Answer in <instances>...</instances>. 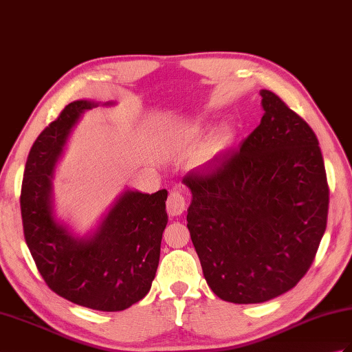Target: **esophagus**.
<instances>
[{
	"label": "esophagus",
	"instance_id": "1",
	"mask_svg": "<svg viewBox=\"0 0 352 352\" xmlns=\"http://www.w3.org/2000/svg\"><path fill=\"white\" fill-rule=\"evenodd\" d=\"M166 210L169 216H179L184 213L186 210V198L179 190H173L168 196L166 201Z\"/></svg>",
	"mask_w": 352,
	"mask_h": 352
}]
</instances>
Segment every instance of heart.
Listing matches in <instances>:
<instances>
[{
    "label": "heart",
    "mask_w": 352,
    "mask_h": 352,
    "mask_svg": "<svg viewBox=\"0 0 352 352\" xmlns=\"http://www.w3.org/2000/svg\"><path fill=\"white\" fill-rule=\"evenodd\" d=\"M219 144H220V141H213L211 142L207 148H206V151H204V154H202V159H210L211 156H213V154L217 151V148H219Z\"/></svg>",
    "instance_id": "heart-1"
}]
</instances>
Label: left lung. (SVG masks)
I'll use <instances>...</instances> for the list:
<instances>
[{
	"instance_id": "1",
	"label": "left lung",
	"mask_w": 352,
	"mask_h": 352,
	"mask_svg": "<svg viewBox=\"0 0 352 352\" xmlns=\"http://www.w3.org/2000/svg\"><path fill=\"white\" fill-rule=\"evenodd\" d=\"M264 116L240 150L190 170L187 228L219 298L264 303L292 289L312 265L329 214L320 142L279 96L261 89Z\"/></svg>"
}]
</instances>
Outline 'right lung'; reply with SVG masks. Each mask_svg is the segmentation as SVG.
Segmentation results:
<instances>
[{"label":"right lung","mask_w":352,"mask_h":352,"mask_svg":"<svg viewBox=\"0 0 352 352\" xmlns=\"http://www.w3.org/2000/svg\"><path fill=\"white\" fill-rule=\"evenodd\" d=\"M96 106L91 100L69 103L38 135L23 174L21 213L27 246L47 287L75 305L118 312L151 288L168 223V192L126 190L88 236H76L56 220L55 163L79 117Z\"/></svg>","instance_id":"1"}]
</instances>
